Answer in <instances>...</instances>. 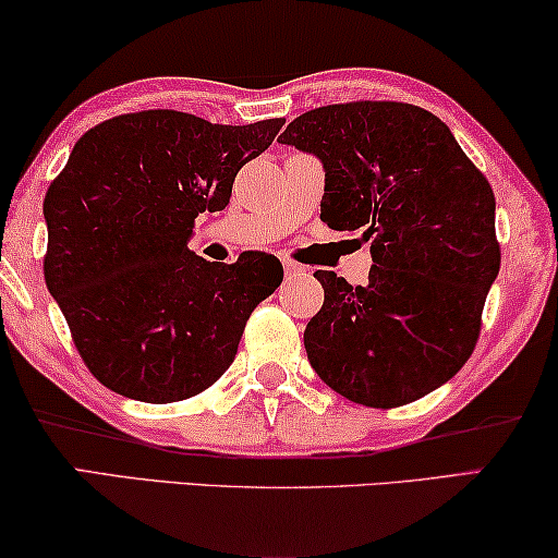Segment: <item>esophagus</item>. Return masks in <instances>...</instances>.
<instances>
[{
    "label": "esophagus",
    "instance_id": "1",
    "mask_svg": "<svg viewBox=\"0 0 558 558\" xmlns=\"http://www.w3.org/2000/svg\"><path fill=\"white\" fill-rule=\"evenodd\" d=\"M300 271H302L300 264H294V262H289V258H284V274H287V277H294V274H300Z\"/></svg>",
    "mask_w": 558,
    "mask_h": 558
}]
</instances>
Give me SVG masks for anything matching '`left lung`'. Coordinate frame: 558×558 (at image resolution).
Instances as JSON below:
<instances>
[{
  "label": "left lung",
  "instance_id": "obj_1",
  "mask_svg": "<svg viewBox=\"0 0 558 558\" xmlns=\"http://www.w3.org/2000/svg\"><path fill=\"white\" fill-rule=\"evenodd\" d=\"M281 144L323 159L319 218L371 241L368 284L315 271L323 310L304 348L332 391L393 409L468 363L500 271L495 195L445 121L399 101L319 106Z\"/></svg>",
  "mask_w": 558,
  "mask_h": 558
}]
</instances>
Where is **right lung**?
Segmentation results:
<instances>
[{"mask_svg":"<svg viewBox=\"0 0 558 558\" xmlns=\"http://www.w3.org/2000/svg\"><path fill=\"white\" fill-rule=\"evenodd\" d=\"M284 119L246 126L149 109L88 129L45 193V284L83 363L126 399L172 403L228 371L256 304L284 279L262 251L235 264L187 248Z\"/></svg>","mask_w":558,"mask_h":558,"instance_id":"add662e5","label":"right lung"}]
</instances>
